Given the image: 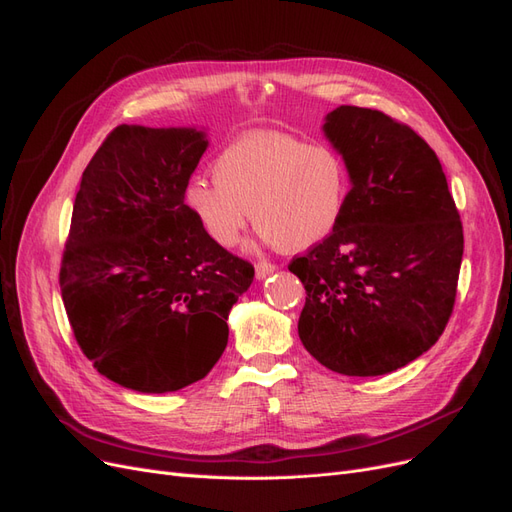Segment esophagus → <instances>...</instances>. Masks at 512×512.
I'll use <instances>...</instances> for the list:
<instances>
[{
  "label": "esophagus",
  "instance_id": "esophagus-1",
  "mask_svg": "<svg viewBox=\"0 0 512 512\" xmlns=\"http://www.w3.org/2000/svg\"><path fill=\"white\" fill-rule=\"evenodd\" d=\"M275 271H277V265H273V262H267V260H260L258 265H256V277H258V280H265V277H269Z\"/></svg>",
  "mask_w": 512,
  "mask_h": 512
}]
</instances>
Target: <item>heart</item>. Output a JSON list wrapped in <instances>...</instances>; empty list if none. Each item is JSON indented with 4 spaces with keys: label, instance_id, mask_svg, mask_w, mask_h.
Returning <instances> with one entry per match:
<instances>
[{
    "label": "heart",
    "instance_id": "obj_1",
    "mask_svg": "<svg viewBox=\"0 0 512 512\" xmlns=\"http://www.w3.org/2000/svg\"><path fill=\"white\" fill-rule=\"evenodd\" d=\"M215 181L198 179L188 203L198 226L220 247H232L252 220L284 250H307L331 237L350 198V170L327 143L258 130L239 136L213 164Z\"/></svg>",
    "mask_w": 512,
    "mask_h": 512
}]
</instances>
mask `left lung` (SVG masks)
<instances>
[{"instance_id": "obj_1", "label": "left lung", "mask_w": 512, "mask_h": 512, "mask_svg": "<svg viewBox=\"0 0 512 512\" xmlns=\"http://www.w3.org/2000/svg\"><path fill=\"white\" fill-rule=\"evenodd\" d=\"M322 130L352 188L333 235L288 265L307 292L299 337L337 374L382 376L446 329L463 226L436 151L406 123L344 104Z\"/></svg>"}]
</instances>
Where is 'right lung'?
<instances>
[{
    "mask_svg": "<svg viewBox=\"0 0 512 512\" xmlns=\"http://www.w3.org/2000/svg\"><path fill=\"white\" fill-rule=\"evenodd\" d=\"M207 145L196 128L117 126L74 198L59 271L70 327L102 376L138 393L203 380L254 280L185 205Z\"/></svg>",
    "mask_w": 512,
    "mask_h": 512,
    "instance_id": "add662e5",
    "label": "right lung"
}]
</instances>
